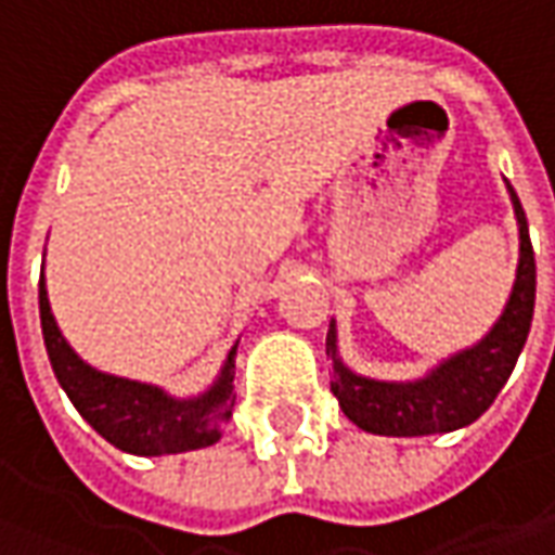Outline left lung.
<instances>
[{
  "instance_id": "1",
  "label": "left lung",
  "mask_w": 555,
  "mask_h": 555,
  "mask_svg": "<svg viewBox=\"0 0 555 555\" xmlns=\"http://www.w3.org/2000/svg\"><path fill=\"white\" fill-rule=\"evenodd\" d=\"M509 199L519 220V270L504 313L476 347L446 359L421 380L390 384L350 372L337 359L335 322L328 325L325 353L335 362L332 392L356 427L377 436H430L461 430L479 414H486L498 392L504 390L506 377L513 374L516 359L526 347L534 315V248L528 240L522 202L513 186Z\"/></svg>"
}]
</instances>
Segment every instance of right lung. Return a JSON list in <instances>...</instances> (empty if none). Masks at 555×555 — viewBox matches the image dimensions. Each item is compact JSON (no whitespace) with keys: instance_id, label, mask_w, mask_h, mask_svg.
Instances as JSON below:
<instances>
[{"instance_id":"1","label":"right lung","mask_w":555,"mask_h":555,"mask_svg":"<svg viewBox=\"0 0 555 555\" xmlns=\"http://www.w3.org/2000/svg\"><path fill=\"white\" fill-rule=\"evenodd\" d=\"M39 319H42V337L57 384L109 446L128 454L153 457V454L208 449L218 442L220 424L230 421L236 399L233 396L236 347L227 356L211 390L196 399H175L159 387H150L141 380L98 372L73 353V347L64 340L51 315L46 276L39 279Z\"/></svg>"}]
</instances>
